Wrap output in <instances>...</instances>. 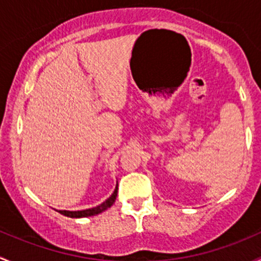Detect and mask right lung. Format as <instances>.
<instances>
[{
  "label": "right lung",
  "mask_w": 261,
  "mask_h": 261,
  "mask_svg": "<svg viewBox=\"0 0 261 261\" xmlns=\"http://www.w3.org/2000/svg\"><path fill=\"white\" fill-rule=\"evenodd\" d=\"M117 193H118V185L115 186L114 192L112 193L111 197L107 198L104 202H101L100 205L95 206V207L87 208V210H80V211H68V210H58L61 215L68 217H72V219H80V217H89V216H95V215L101 214L103 211H106L107 208H109L113 203L117 200Z\"/></svg>",
  "instance_id": "right-lung-1"
}]
</instances>
